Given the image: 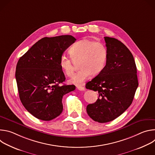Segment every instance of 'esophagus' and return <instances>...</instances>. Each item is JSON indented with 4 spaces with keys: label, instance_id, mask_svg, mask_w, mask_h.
I'll return each mask as SVG.
<instances>
[{
    "label": "esophagus",
    "instance_id": "obj_1",
    "mask_svg": "<svg viewBox=\"0 0 155 155\" xmlns=\"http://www.w3.org/2000/svg\"><path fill=\"white\" fill-rule=\"evenodd\" d=\"M77 89L80 91H84L85 90V88L83 86H77Z\"/></svg>",
    "mask_w": 155,
    "mask_h": 155
}]
</instances>
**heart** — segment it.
<instances>
[{
  "label": "heart",
  "mask_w": 155,
  "mask_h": 155,
  "mask_svg": "<svg viewBox=\"0 0 155 155\" xmlns=\"http://www.w3.org/2000/svg\"><path fill=\"white\" fill-rule=\"evenodd\" d=\"M71 57L62 55L59 65L64 73L68 77L75 72L74 61H79L81 68L71 80L72 84L80 85L91 75L100 74L105 68L107 60V50L104 44L91 40H81L75 42L69 49Z\"/></svg>",
  "instance_id": "b5f03b06"
}]
</instances>
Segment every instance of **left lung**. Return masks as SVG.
I'll list each match as a JSON object with an SVG mask.
<instances>
[{"instance_id": "1", "label": "left lung", "mask_w": 155, "mask_h": 155, "mask_svg": "<svg viewBox=\"0 0 155 155\" xmlns=\"http://www.w3.org/2000/svg\"><path fill=\"white\" fill-rule=\"evenodd\" d=\"M107 60L105 68L86 84L98 92L99 98L87 105L86 112L94 121H111L124 113L132 104L138 87L137 68L133 56L118 40L105 37Z\"/></svg>"}]
</instances>
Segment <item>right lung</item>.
Returning <instances> with one entry per match:
<instances>
[{"instance_id": "obj_1", "label": "right lung", "mask_w": 155, "mask_h": 155, "mask_svg": "<svg viewBox=\"0 0 155 155\" xmlns=\"http://www.w3.org/2000/svg\"><path fill=\"white\" fill-rule=\"evenodd\" d=\"M75 40L70 35L44 37L18 61L15 77L21 102L39 120L58 117L63 96L75 89L74 85L60 84L65 77L59 65L63 53Z\"/></svg>"}]
</instances>
